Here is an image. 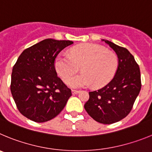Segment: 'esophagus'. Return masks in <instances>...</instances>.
<instances>
[{
  "mask_svg": "<svg viewBox=\"0 0 152 152\" xmlns=\"http://www.w3.org/2000/svg\"><path fill=\"white\" fill-rule=\"evenodd\" d=\"M79 92V91H78V90H72V93H73V95H76V94H78V93Z\"/></svg>",
  "mask_w": 152,
  "mask_h": 152,
  "instance_id": "1",
  "label": "esophagus"
}]
</instances>
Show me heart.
Instances as JSON below:
<instances>
[{
  "instance_id": "1",
  "label": "heart",
  "mask_w": 152,
  "mask_h": 152,
  "mask_svg": "<svg viewBox=\"0 0 152 152\" xmlns=\"http://www.w3.org/2000/svg\"><path fill=\"white\" fill-rule=\"evenodd\" d=\"M118 59L112 50L96 44L87 43L73 47L69 54L57 57L55 68L64 82L77 72L81 66L83 73L72 78L68 84L73 88L92 85L102 87L111 80L117 69Z\"/></svg>"
}]
</instances>
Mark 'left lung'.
Wrapping results in <instances>:
<instances>
[{
	"instance_id": "1",
	"label": "left lung",
	"mask_w": 152,
	"mask_h": 152,
	"mask_svg": "<svg viewBox=\"0 0 152 152\" xmlns=\"http://www.w3.org/2000/svg\"><path fill=\"white\" fill-rule=\"evenodd\" d=\"M104 41L117 54L118 66L111 81L96 91H89L84 107L90 117L103 124L125 118L132 108L141 89L140 69L126 48Z\"/></svg>"
}]
</instances>
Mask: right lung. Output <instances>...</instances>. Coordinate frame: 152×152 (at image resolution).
<instances>
[{
	"label": "right lung",
	"instance_id": "1",
	"mask_svg": "<svg viewBox=\"0 0 152 152\" xmlns=\"http://www.w3.org/2000/svg\"><path fill=\"white\" fill-rule=\"evenodd\" d=\"M72 41L48 39L23 51L13 67L10 91L20 113L37 123L54 118L72 95L57 76L54 61Z\"/></svg>",
	"mask_w": 152,
	"mask_h": 152
}]
</instances>
